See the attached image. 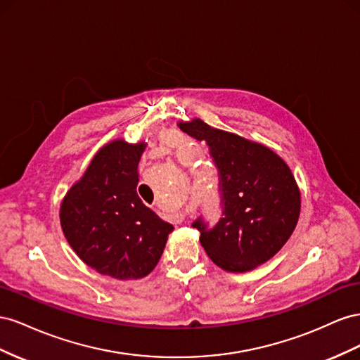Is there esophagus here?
Returning a JSON list of instances; mask_svg holds the SVG:
<instances>
[{
  "instance_id": "obj_1",
  "label": "esophagus",
  "mask_w": 360,
  "mask_h": 360,
  "mask_svg": "<svg viewBox=\"0 0 360 360\" xmlns=\"http://www.w3.org/2000/svg\"><path fill=\"white\" fill-rule=\"evenodd\" d=\"M170 217H172L174 224H181V223L186 221V214H181V212L179 214H172Z\"/></svg>"
}]
</instances>
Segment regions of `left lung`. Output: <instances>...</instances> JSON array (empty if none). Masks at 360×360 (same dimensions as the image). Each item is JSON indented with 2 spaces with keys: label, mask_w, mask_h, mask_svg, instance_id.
<instances>
[{
  "label": "left lung",
  "mask_w": 360,
  "mask_h": 360,
  "mask_svg": "<svg viewBox=\"0 0 360 360\" xmlns=\"http://www.w3.org/2000/svg\"><path fill=\"white\" fill-rule=\"evenodd\" d=\"M179 128L207 143L219 169L223 217L214 228L202 217L191 224L211 261L224 271L245 273L271 259L300 215V190L288 164L261 143L200 119L179 122Z\"/></svg>",
  "instance_id": "obj_1"
}]
</instances>
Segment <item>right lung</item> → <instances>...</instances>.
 Segmentation results:
<instances>
[{"label":"right lung","mask_w":360,"mask_h":360,"mask_svg":"<svg viewBox=\"0 0 360 360\" xmlns=\"http://www.w3.org/2000/svg\"><path fill=\"white\" fill-rule=\"evenodd\" d=\"M146 143L102 146L60 207V223L78 258L119 281L141 279L158 264L173 226L137 194Z\"/></svg>","instance_id":"right-lung-1"}]
</instances>
